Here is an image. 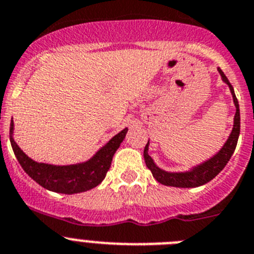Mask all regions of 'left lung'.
Instances as JSON below:
<instances>
[{
    "mask_svg": "<svg viewBox=\"0 0 254 254\" xmlns=\"http://www.w3.org/2000/svg\"><path fill=\"white\" fill-rule=\"evenodd\" d=\"M218 72L220 74L221 79L225 84H228L230 93H232L233 102L235 106V115L234 122H233V129L230 131L229 136H228L227 141L223 144V147L215 153V154L207 158L206 161L201 162V163L192 166L187 171H182V172H171V171L162 170L161 167L155 164L153 158L148 154L149 150V140H148L147 145L144 148V161L147 164L148 170H150L153 177L159 182V184L164 185V186H172L178 187V189H192V187L202 186V185L207 184L211 181L212 178L218 176L219 173L223 171V168L227 166L229 162L230 157L234 153L237 143H238L239 132H241V113H239V104L238 100L235 97L234 88L230 84L229 79L224 74L223 70L218 68Z\"/></svg>",
    "mask_w": 254,
    "mask_h": 254,
    "instance_id": "left-lung-1",
    "label": "left lung"
}]
</instances>
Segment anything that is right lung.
I'll list each match as a JSON object with an SVG mask.
<instances>
[{"mask_svg":"<svg viewBox=\"0 0 254 254\" xmlns=\"http://www.w3.org/2000/svg\"><path fill=\"white\" fill-rule=\"evenodd\" d=\"M13 120L10 125V141L12 145L16 158L21 164L22 170L33 178L36 184L44 189L58 193L73 195L88 191L93 187L99 186L104 181L107 171L110 168L113 157L120 144L127 136V127L114 135L105 145H102L90 159L74 164H57L42 163L31 159L24 150L17 145L13 139Z\"/></svg>","mask_w":254,"mask_h":254,"instance_id":"1","label":"right lung"}]
</instances>
